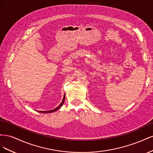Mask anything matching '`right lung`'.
Wrapping results in <instances>:
<instances>
[{"label": "right lung", "instance_id": "obj_1", "mask_svg": "<svg viewBox=\"0 0 153 153\" xmlns=\"http://www.w3.org/2000/svg\"><path fill=\"white\" fill-rule=\"evenodd\" d=\"M64 100H65V96H64V98H63V100H62V103H61V105H60L58 106V107H57L56 108H55V109L52 110H48V111H40V112H41V113H51V112H55V111L57 110L58 109H59V108H61V106H62V105H63V103H64Z\"/></svg>", "mask_w": 153, "mask_h": 153}]
</instances>
